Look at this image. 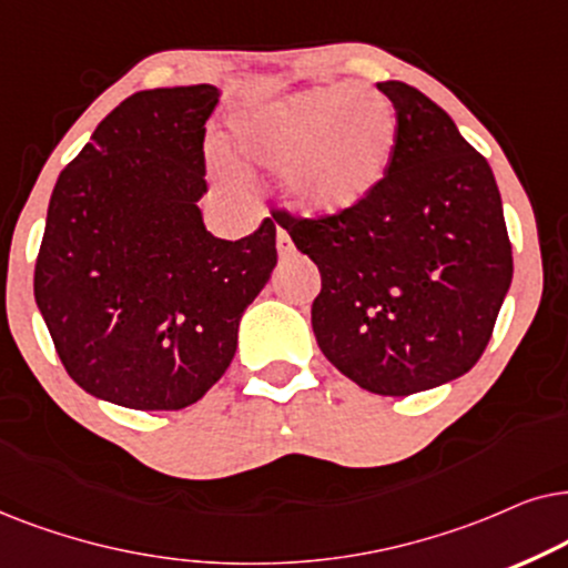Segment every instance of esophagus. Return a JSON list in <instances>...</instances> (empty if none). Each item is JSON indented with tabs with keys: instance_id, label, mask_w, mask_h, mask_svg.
<instances>
[{
	"instance_id": "34e87169",
	"label": "esophagus",
	"mask_w": 568,
	"mask_h": 568,
	"mask_svg": "<svg viewBox=\"0 0 568 568\" xmlns=\"http://www.w3.org/2000/svg\"><path fill=\"white\" fill-rule=\"evenodd\" d=\"M277 252H280V256H291L293 252H296V246H293L288 231H283V229H277Z\"/></svg>"
}]
</instances>
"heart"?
I'll return each mask as SVG.
<instances>
[{"mask_svg":"<svg viewBox=\"0 0 568 568\" xmlns=\"http://www.w3.org/2000/svg\"><path fill=\"white\" fill-rule=\"evenodd\" d=\"M229 145L244 169H288L285 189L301 213L339 215L387 176L397 113L374 90L320 85L239 111Z\"/></svg>","mask_w":568,"mask_h":568,"instance_id":"b5f03b06","label":"heart"}]
</instances>
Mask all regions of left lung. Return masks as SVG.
Instances as JSON below:
<instances>
[{
  "label": "left lung",
  "instance_id": "obj_1",
  "mask_svg": "<svg viewBox=\"0 0 568 568\" xmlns=\"http://www.w3.org/2000/svg\"><path fill=\"white\" fill-rule=\"evenodd\" d=\"M376 88L397 113L379 186L339 215L272 217L320 267L312 327L327 361L361 389L407 397L478 363L514 264L486 158L420 90Z\"/></svg>",
  "mask_w": 568,
  "mask_h": 568
}]
</instances>
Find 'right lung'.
Listing matches in <instances>:
<instances>
[{
    "label": "right lung",
    "instance_id": "obj_1",
    "mask_svg": "<svg viewBox=\"0 0 568 568\" xmlns=\"http://www.w3.org/2000/svg\"><path fill=\"white\" fill-rule=\"evenodd\" d=\"M221 90H142L59 173L36 260L38 312L67 374L132 410H181L231 366L239 322L277 264L275 225L215 239L205 121Z\"/></svg>",
    "mask_w": 568,
    "mask_h": 568
}]
</instances>
